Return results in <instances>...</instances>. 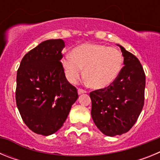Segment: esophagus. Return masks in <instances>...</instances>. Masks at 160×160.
Returning a JSON list of instances; mask_svg holds the SVG:
<instances>
[{
  "label": "esophagus",
  "mask_w": 160,
  "mask_h": 160,
  "mask_svg": "<svg viewBox=\"0 0 160 160\" xmlns=\"http://www.w3.org/2000/svg\"><path fill=\"white\" fill-rule=\"evenodd\" d=\"M78 94H85V93H87V91L84 90H82V89H78Z\"/></svg>",
  "instance_id": "esophagus-1"
}]
</instances>
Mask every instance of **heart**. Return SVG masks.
<instances>
[{
	"instance_id": "obj_1",
	"label": "heart",
	"mask_w": 160,
	"mask_h": 160,
	"mask_svg": "<svg viewBox=\"0 0 160 160\" xmlns=\"http://www.w3.org/2000/svg\"><path fill=\"white\" fill-rule=\"evenodd\" d=\"M62 63L70 82L75 83L84 69V77L90 87L103 89L118 78L123 66V57L115 48L84 43L73 49L71 56H66Z\"/></svg>"
}]
</instances>
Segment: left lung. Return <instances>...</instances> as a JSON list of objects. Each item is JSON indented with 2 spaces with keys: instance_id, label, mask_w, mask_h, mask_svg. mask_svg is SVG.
<instances>
[{
  "instance_id": "left-lung-1",
  "label": "left lung",
  "mask_w": 160,
  "mask_h": 160,
  "mask_svg": "<svg viewBox=\"0 0 160 160\" xmlns=\"http://www.w3.org/2000/svg\"><path fill=\"white\" fill-rule=\"evenodd\" d=\"M122 71L109 87L90 93L91 116L97 128L107 136L121 135L136 122L144 105L146 77L138 59L122 46Z\"/></svg>"
}]
</instances>
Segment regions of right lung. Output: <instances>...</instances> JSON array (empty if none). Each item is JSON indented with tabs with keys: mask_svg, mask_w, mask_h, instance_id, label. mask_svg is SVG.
Wrapping results in <instances>:
<instances>
[{
	"mask_svg": "<svg viewBox=\"0 0 160 160\" xmlns=\"http://www.w3.org/2000/svg\"><path fill=\"white\" fill-rule=\"evenodd\" d=\"M64 47L62 39L42 42L24 56L17 73L18 111L25 125L38 135L58 131L78 98L60 62Z\"/></svg>",
	"mask_w": 160,
	"mask_h": 160,
	"instance_id": "add662e5",
	"label": "right lung"
}]
</instances>
